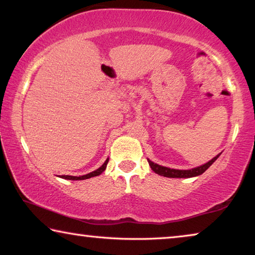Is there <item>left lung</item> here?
Instances as JSON below:
<instances>
[{
	"instance_id": "1",
	"label": "left lung",
	"mask_w": 255,
	"mask_h": 255,
	"mask_svg": "<svg viewBox=\"0 0 255 255\" xmlns=\"http://www.w3.org/2000/svg\"><path fill=\"white\" fill-rule=\"evenodd\" d=\"M219 153L217 156H215L213 159H210L209 162H207L204 165H200L198 167H195V169H191V170H175V169H170V167H166V166H162V165H158V164L154 163L152 161H148V164L150 166V169H152L155 173H157L158 175H162V176H166V178H193V176H198L204 173V172L208 169V167L213 164L216 159L218 158Z\"/></svg>"
}]
</instances>
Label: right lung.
Returning <instances> with one entry per match:
<instances>
[{
  "mask_svg": "<svg viewBox=\"0 0 255 255\" xmlns=\"http://www.w3.org/2000/svg\"><path fill=\"white\" fill-rule=\"evenodd\" d=\"M108 162H109V158H107L106 159V162L102 164V165L99 167L98 170H96V171H93V172H91V173H89V174H85V175H82V176H73V175H62L60 176V178L62 179H66V180H85V179H90V178H93V176H98V175H100L103 171L106 170V167H107V164H108Z\"/></svg>",
  "mask_w": 255,
  "mask_h": 255,
  "instance_id": "1",
  "label": "right lung"
}]
</instances>
